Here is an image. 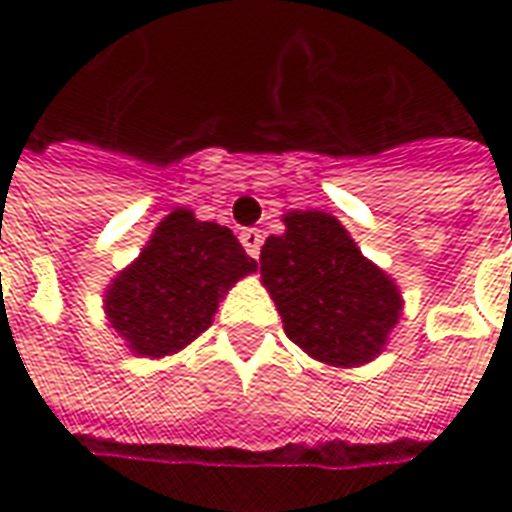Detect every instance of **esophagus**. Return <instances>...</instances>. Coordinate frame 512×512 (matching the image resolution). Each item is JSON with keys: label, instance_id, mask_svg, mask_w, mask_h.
I'll use <instances>...</instances> for the list:
<instances>
[{"label": "esophagus", "instance_id": "obj_1", "mask_svg": "<svg viewBox=\"0 0 512 512\" xmlns=\"http://www.w3.org/2000/svg\"><path fill=\"white\" fill-rule=\"evenodd\" d=\"M242 248L248 250V256L253 259H259V253H262V245H264V236L262 231H256V228H248V231H242Z\"/></svg>", "mask_w": 512, "mask_h": 512}]
</instances>
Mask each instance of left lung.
<instances>
[{"label":"left lung","mask_w":512,"mask_h":512,"mask_svg":"<svg viewBox=\"0 0 512 512\" xmlns=\"http://www.w3.org/2000/svg\"><path fill=\"white\" fill-rule=\"evenodd\" d=\"M284 222L287 233L264 242L259 264L287 338L332 366L372 360L400 318L394 281L360 256L335 216L293 211Z\"/></svg>","instance_id":"left-lung-1"}]
</instances>
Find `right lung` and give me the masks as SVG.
<instances>
[{"mask_svg":"<svg viewBox=\"0 0 512 512\" xmlns=\"http://www.w3.org/2000/svg\"><path fill=\"white\" fill-rule=\"evenodd\" d=\"M250 270L256 262L228 228L174 211L112 281L106 312L137 355L163 358L211 327L219 298Z\"/></svg>","mask_w":512,"mask_h":512,"instance_id":"add662e5","label":"right lung"}]
</instances>
